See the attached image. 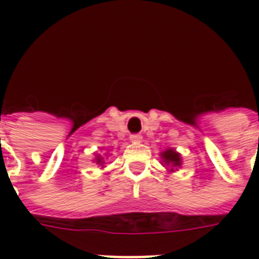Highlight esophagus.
<instances>
[{
  "instance_id": "34e87169",
  "label": "esophagus",
  "mask_w": 259,
  "mask_h": 259,
  "mask_svg": "<svg viewBox=\"0 0 259 259\" xmlns=\"http://www.w3.org/2000/svg\"><path fill=\"white\" fill-rule=\"evenodd\" d=\"M141 134H132V136H130V140H132V141H141Z\"/></svg>"
}]
</instances>
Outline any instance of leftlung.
Segmentation results:
<instances>
[{"label":"left lung","instance_id":"1","mask_svg":"<svg viewBox=\"0 0 259 259\" xmlns=\"http://www.w3.org/2000/svg\"><path fill=\"white\" fill-rule=\"evenodd\" d=\"M162 160L165 162L166 165L172 166H180L181 165V158L179 153H176L173 149H166L164 153H161Z\"/></svg>","mask_w":259,"mask_h":259}]
</instances>
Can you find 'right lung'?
I'll list each match as a JSON object with an SVG mask.
<instances>
[{"label":"right lung","mask_w":259,"mask_h":259,"mask_svg":"<svg viewBox=\"0 0 259 259\" xmlns=\"http://www.w3.org/2000/svg\"><path fill=\"white\" fill-rule=\"evenodd\" d=\"M97 162H98V164H102V158L98 157V158H97Z\"/></svg>","instance_id":"obj_1"}]
</instances>
